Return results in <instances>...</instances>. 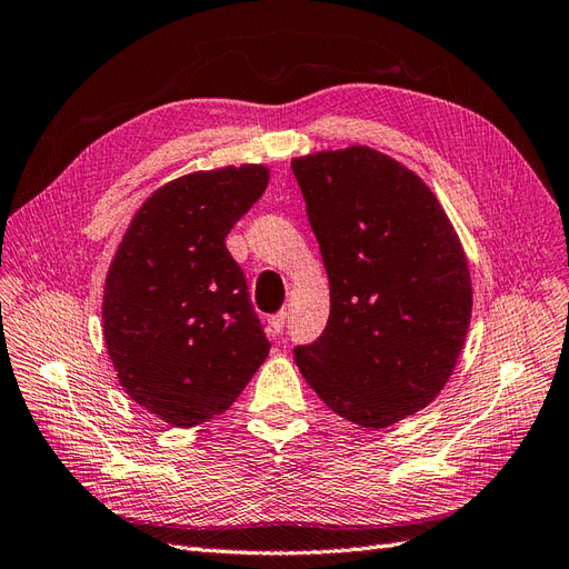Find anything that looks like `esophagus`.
Returning <instances> with one entry per match:
<instances>
[{
    "instance_id": "1",
    "label": "esophagus",
    "mask_w": 569,
    "mask_h": 569,
    "mask_svg": "<svg viewBox=\"0 0 569 569\" xmlns=\"http://www.w3.org/2000/svg\"><path fill=\"white\" fill-rule=\"evenodd\" d=\"M286 312L281 310L279 315H273L271 319H269V329H271V333H281L283 331V327H286Z\"/></svg>"
}]
</instances>
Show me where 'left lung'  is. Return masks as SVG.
Returning a JSON list of instances; mask_svg holds the SVG:
<instances>
[{"instance_id":"obj_1","label":"left lung","mask_w":569,"mask_h":569,"mask_svg":"<svg viewBox=\"0 0 569 569\" xmlns=\"http://www.w3.org/2000/svg\"><path fill=\"white\" fill-rule=\"evenodd\" d=\"M331 288L296 365L343 419L386 429L443 391L472 319L462 242L431 188L367 144L290 161Z\"/></svg>"}]
</instances>
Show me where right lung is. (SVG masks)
<instances>
[{
    "instance_id": "obj_1",
    "label": "right lung",
    "mask_w": 569,
    "mask_h": 569,
    "mask_svg": "<svg viewBox=\"0 0 569 569\" xmlns=\"http://www.w3.org/2000/svg\"><path fill=\"white\" fill-rule=\"evenodd\" d=\"M264 164L192 171L136 212L104 281L102 331L123 391L178 429L229 410L269 355L226 236L262 198Z\"/></svg>"
}]
</instances>
